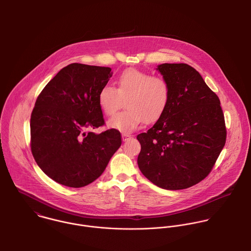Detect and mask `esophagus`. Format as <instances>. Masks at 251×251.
Masks as SVG:
<instances>
[{"mask_svg":"<svg viewBox=\"0 0 251 251\" xmlns=\"http://www.w3.org/2000/svg\"><path fill=\"white\" fill-rule=\"evenodd\" d=\"M122 138H123V140H124V141H126L127 139L131 138V135H130V134H128V133H125V132H124V133L122 134Z\"/></svg>","mask_w":251,"mask_h":251,"instance_id":"obj_1","label":"esophagus"}]
</instances>
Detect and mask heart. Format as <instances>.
I'll return each mask as SVG.
<instances>
[{"mask_svg":"<svg viewBox=\"0 0 251 251\" xmlns=\"http://www.w3.org/2000/svg\"><path fill=\"white\" fill-rule=\"evenodd\" d=\"M117 87L103 86L98 96L102 112L111 116L122 106L126 100L125 111L113 116L108 126L123 132H130L144 122L156 121L165 111L170 100V85L159 75L136 69L122 72L116 81Z\"/></svg>","mask_w":251,"mask_h":251,"instance_id":"obj_1","label":"heart"}]
</instances>
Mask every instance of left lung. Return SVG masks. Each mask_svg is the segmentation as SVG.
<instances>
[{"instance_id":"obj_1","label":"left lung","mask_w":251,"mask_h":251,"mask_svg":"<svg viewBox=\"0 0 251 251\" xmlns=\"http://www.w3.org/2000/svg\"><path fill=\"white\" fill-rule=\"evenodd\" d=\"M157 71L170 85L163 114L137 135V158L144 176L169 190L184 189L205 179L226 142L224 114L218 97L186 64H162Z\"/></svg>"}]
</instances>
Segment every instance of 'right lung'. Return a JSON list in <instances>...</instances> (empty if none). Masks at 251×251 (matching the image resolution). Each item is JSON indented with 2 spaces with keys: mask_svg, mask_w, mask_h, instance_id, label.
<instances>
[{
  "mask_svg": "<svg viewBox=\"0 0 251 251\" xmlns=\"http://www.w3.org/2000/svg\"><path fill=\"white\" fill-rule=\"evenodd\" d=\"M112 76L110 68L71 64L48 82L31 115V151L39 168L69 187L98 179L122 145L119 130L89 131L105 125L100 90Z\"/></svg>",
  "mask_w": 251,
  "mask_h": 251,
  "instance_id": "add662e5",
  "label": "right lung"
}]
</instances>
